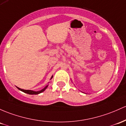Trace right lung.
Returning <instances> with one entry per match:
<instances>
[{
  "label": "right lung",
  "instance_id": "1",
  "mask_svg": "<svg viewBox=\"0 0 126 126\" xmlns=\"http://www.w3.org/2000/svg\"><path fill=\"white\" fill-rule=\"evenodd\" d=\"M52 78V77H51V78ZM47 87H48V85H47V86L45 87V88H43L42 90L39 91V92H34V91H32V90H26L21 89V88H18V87H17V88H18V89H19V90H20L22 91V92L26 93L29 94H39V93H42V92H44V91L47 88Z\"/></svg>",
  "mask_w": 126,
  "mask_h": 126
}]
</instances>
